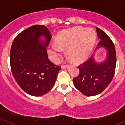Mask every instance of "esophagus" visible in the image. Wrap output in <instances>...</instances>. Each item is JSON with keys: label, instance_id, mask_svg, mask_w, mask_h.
<instances>
[{"label": "esophagus", "instance_id": "1", "mask_svg": "<svg viewBox=\"0 0 125 125\" xmlns=\"http://www.w3.org/2000/svg\"><path fill=\"white\" fill-rule=\"evenodd\" d=\"M68 65H62V69H65V68H67V67H68Z\"/></svg>", "mask_w": 125, "mask_h": 125}]
</instances>
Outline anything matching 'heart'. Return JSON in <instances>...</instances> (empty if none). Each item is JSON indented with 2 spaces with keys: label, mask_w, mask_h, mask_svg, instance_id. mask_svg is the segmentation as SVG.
I'll return each mask as SVG.
<instances>
[{
  "label": "heart",
  "mask_w": 125,
  "mask_h": 125,
  "mask_svg": "<svg viewBox=\"0 0 125 125\" xmlns=\"http://www.w3.org/2000/svg\"><path fill=\"white\" fill-rule=\"evenodd\" d=\"M96 40V33L92 28L76 26L62 31L55 38V44L49 47V56L53 62H57L62 49H67V54L73 62H82L89 56Z\"/></svg>",
  "instance_id": "1"
}]
</instances>
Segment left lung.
Returning a JSON list of instances; mask_svg holds the SVG:
<instances>
[{
	"instance_id": "obj_1",
	"label": "left lung",
	"mask_w": 125,
	"mask_h": 125,
	"mask_svg": "<svg viewBox=\"0 0 125 125\" xmlns=\"http://www.w3.org/2000/svg\"><path fill=\"white\" fill-rule=\"evenodd\" d=\"M98 38L101 40L97 49L104 48L106 58L101 62L92 55L85 62L78 66L80 73L73 78L76 89L87 97L97 95L106 88L112 80L116 67V52L112 41L100 28H96Z\"/></svg>"
}]
</instances>
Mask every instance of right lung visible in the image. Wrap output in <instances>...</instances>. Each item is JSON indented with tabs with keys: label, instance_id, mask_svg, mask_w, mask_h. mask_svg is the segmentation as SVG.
Masks as SVG:
<instances>
[{
	"label": "right lung",
	"instance_id": "add662e5",
	"mask_svg": "<svg viewBox=\"0 0 125 125\" xmlns=\"http://www.w3.org/2000/svg\"><path fill=\"white\" fill-rule=\"evenodd\" d=\"M51 39L46 26L36 24L21 32L11 45L13 76L21 89L34 97L44 95L52 88L61 69L48 58L47 47Z\"/></svg>",
	"mask_w": 125,
	"mask_h": 125
}]
</instances>
